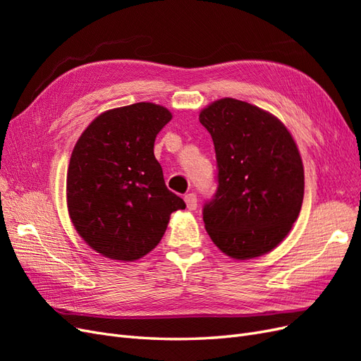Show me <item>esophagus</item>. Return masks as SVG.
<instances>
[{
    "label": "esophagus",
    "mask_w": 361,
    "mask_h": 361,
    "mask_svg": "<svg viewBox=\"0 0 361 361\" xmlns=\"http://www.w3.org/2000/svg\"><path fill=\"white\" fill-rule=\"evenodd\" d=\"M185 203H187V207L190 211H195L197 209V195L194 192H190L185 195Z\"/></svg>",
    "instance_id": "34e87169"
}]
</instances>
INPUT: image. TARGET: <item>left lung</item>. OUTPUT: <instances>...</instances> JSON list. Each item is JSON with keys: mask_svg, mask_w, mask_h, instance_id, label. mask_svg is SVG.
Returning <instances> with one entry per match:
<instances>
[{"mask_svg": "<svg viewBox=\"0 0 361 361\" xmlns=\"http://www.w3.org/2000/svg\"><path fill=\"white\" fill-rule=\"evenodd\" d=\"M216 158V191L203 204L206 232L223 253H268L297 221L304 169L286 126L260 108L224 97L200 113Z\"/></svg>", "mask_w": 361, "mask_h": 361, "instance_id": "1", "label": "left lung"}]
</instances>
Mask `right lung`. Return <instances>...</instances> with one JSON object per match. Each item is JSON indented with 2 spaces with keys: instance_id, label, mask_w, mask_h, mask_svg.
I'll return each mask as SVG.
<instances>
[{
  "instance_id": "obj_1",
  "label": "right lung",
  "mask_w": 361,
  "mask_h": 361,
  "mask_svg": "<svg viewBox=\"0 0 361 361\" xmlns=\"http://www.w3.org/2000/svg\"><path fill=\"white\" fill-rule=\"evenodd\" d=\"M170 120L167 108L138 102L97 116L76 141L68 209L76 232L105 257H143L161 241L170 214L185 209L154 155L155 138Z\"/></svg>"
}]
</instances>
